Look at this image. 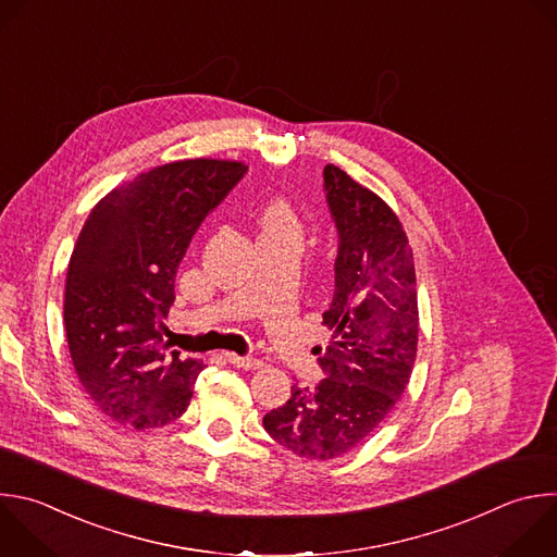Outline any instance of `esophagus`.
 I'll list each match as a JSON object with an SVG mask.
<instances>
[{"mask_svg":"<svg viewBox=\"0 0 557 557\" xmlns=\"http://www.w3.org/2000/svg\"><path fill=\"white\" fill-rule=\"evenodd\" d=\"M225 356H227V360H230L232 364L243 367V369H260V367H262V360H258V358H253V356H240V354H234V351H230V354H225Z\"/></svg>","mask_w":557,"mask_h":557,"instance_id":"obj_1","label":"esophagus"}]
</instances>
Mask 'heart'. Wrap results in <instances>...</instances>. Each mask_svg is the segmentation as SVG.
I'll list each match as a JSON object with an SVG mask.
<instances>
[{"label": "heart", "mask_w": 557, "mask_h": 557, "mask_svg": "<svg viewBox=\"0 0 557 557\" xmlns=\"http://www.w3.org/2000/svg\"><path fill=\"white\" fill-rule=\"evenodd\" d=\"M260 238H299L301 227L293 206L286 199H271L258 214Z\"/></svg>", "instance_id": "1"}]
</instances>
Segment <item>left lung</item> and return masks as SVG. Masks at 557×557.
Listing matches in <instances>:
<instances>
[{
    "instance_id": "left-lung-1",
    "label": "left lung",
    "mask_w": 557,
    "mask_h": 557,
    "mask_svg": "<svg viewBox=\"0 0 557 557\" xmlns=\"http://www.w3.org/2000/svg\"><path fill=\"white\" fill-rule=\"evenodd\" d=\"M323 188L338 232L332 330L317 349L323 381L293 387L262 420L267 433L306 459H334L372 435L405 394L418 354L413 253L396 212L347 172L327 163Z\"/></svg>"
}]
</instances>
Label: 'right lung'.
I'll return each instance as SVG.
<instances>
[{"label":"right lung","instance_id":"obj_1","mask_svg":"<svg viewBox=\"0 0 557 557\" xmlns=\"http://www.w3.org/2000/svg\"><path fill=\"white\" fill-rule=\"evenodd\" d=\"M247 165L185 159L157 165L91 210L65 280V332L78 381L113 422L144 431L188 409L203 362L170 351L161 332L176 269L206 216Z\"/></svg>","mask_w":557,"mask_h":557}]
</instances>
